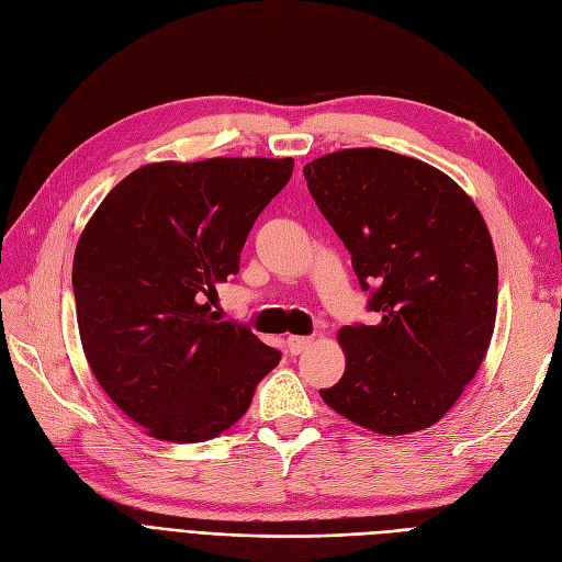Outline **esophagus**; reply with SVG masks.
Wrapping results in <instances>:
<instances>
[{"instance_id":"obj_1","label":"esophagus","mask_w":562,"mask_h":562,"mask_svg":"<svg viewBox=\"0 0 562 562\" xmlns=\"http://www.w3.org/2000/svg\"><path fill=\"white\" fill-rule=\"evenodd\" d=\"M285 345H288V351L291 353H302L304 349H307L310 345H312V337H302V335H291L285 339Z\"/></svg>"}]
</instances>
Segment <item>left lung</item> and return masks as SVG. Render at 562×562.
Wrapping results in <instances>:
<instances>
[{
  "instance_id": "obj_1",
  "label": "left lung",
  "mask_w": 562,
  "mask_h": 562,
  "mask_svg": "<svg viewBox=\"0 0 562 562\" xmlns=\"http://www.w3.org/2000/svg\"><path fill=\"white\" fill-rule=\"evenodd\" d=\"M321 213L351 252L375 326H345V375L321 398L384 436L443 417L479 372L497 318V255L452 178L378 147L304 166Z\"/></svg>"
}]
</instances>
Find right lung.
<instances>
[{"label": "right lung", "instance_id": "1", "mask_svg": "<svg viewBox=\"0 0 562 562\" xmlns=\"http://www.w3.org/2000/svg\"><path fill=\"white\" fill-rule=\"evenodd\" d=\"M293 159L147 164L103 199L75 250L81 347L98 384L149 436L201 443L239 422L281 361L213 312Z\"/></svg>", "mask_w": 562, "mask_h": 562}]
</instances>
